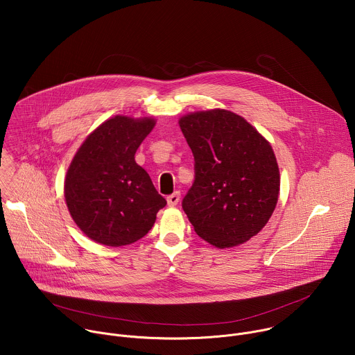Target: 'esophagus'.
<instances>
[{
    "label": "esophagus",
    "mask_w": 355,
    "mask_h": 355,
    "mask_svg": "<svg viewBox=\"0 0 355 355\" xmlns=\"http://www.w3.org/2000/svg\"><path fill=\"white\" fill-rule=\"evenodd\" d=\"M178 200H180V192H178V191H175L174 193H171V195L167 196V204H168V207H175V205L178 204Z\"/></svg>",
    "instance_id": "34e87169"
}]
</instances>
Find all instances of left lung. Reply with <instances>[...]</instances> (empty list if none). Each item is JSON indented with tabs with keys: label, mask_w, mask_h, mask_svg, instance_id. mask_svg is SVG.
Returning <instances> with one entry per match:
<instances>
[{
	"label": "left lung",
	"mask_w": 355,
	"mask_h": 355,
	"mask_svg": "<svg viewBox=\"0 0 355 355\" xmlns=\"http://www.w3.org/2000/svg\"><path fill=\"white\" fill-rule=\"evenodd\" d=\"M180 128L195 160L184 212L212 245L243 244L267 225L278 202L279 170L271 144L226 110L188 114Z\"/></svg>",
	"instance_id": "8db88e82"
}]
</instances>
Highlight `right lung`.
Returning a JSON list of instances; mask_svg holds the SVG:
<instances>
[{"mask_svg":"<svg viewBox=\"0 0 355 355\" xmlns=\"http://www.w3.org/2000/svg\"><path fill=\"white\" fill-rule=\"evenodd\" d=\"M153 118L116 115L87 136L67 170L64 198L76 225L91 240L111 247L146 236L167 200L135 162L153 130Z\"/></svg>","mask_w":355,"mask_h":355,"instance_id":"obj_1","label":"right lung"}]
</instances>
